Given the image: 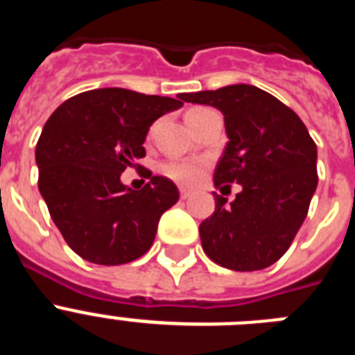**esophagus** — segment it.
<instances>
[{"label":"esophagus","mask_w":355,"mask_h":355,"mask_svg":"<svg viewBox=\"0 0 355 355\" xmlns=\"http://www.w3.org/2000/svg\"><path fill=\"white\" fill-rule=\"evenodd\" d=\"M180 196L181 199H188V197L192 196V190H188V188H180Z\"/></svg>","instance_id":"1"}]
</instances>
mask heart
Here are the masks:
<instances>
[{
  "label": "heart",
  "instance_id": "b5f03b06",
  "mask_svg": "<svg viewBox=\"0 0 355 355\" xmlns=\"http://www.w3.org/2000/svg\"><path fill=\"white\" fill-rule=\"evenodd\" d=\"M208 108H192L187 114V117L200 114ZM163 174L171 178V180L178 181L181 184H196L202 180L205 174V162L200 159H172V162L163 165Z\"/></svg>",
  "mask_w": 355,
  "mask_h": 355
}]
</instances>
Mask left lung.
<instances>
[{
  "mask_svg": "<svg viewBox=\"0 0 355 355\" xmlns=\"http://www.w3.org/2000/svg\"><path fill=\"white\" fill-rule=\"evenodd\" d=\"M181 99L220 110L229 142L213 181L216 188L241 184L229 205L215 193V211L199 225L206 256L236 272L274 265L291 245L318 184L309 131L293 110L254 85Z\"/></svg>",
  "mask_w": 355,
  "mask_h": 355,
  "instance_id": "8db88e82",
  "label": "left lung"
}]
</instances>
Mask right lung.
<instances>
[{
	"instance_id": "1",
	"label": "right lung",
	"mask_w": 355,
	"mask_h": 355,
	"mask_svg": "<svg viewBox=\"0 0 355 355\" xmlns=\"http://www.w3.org/2000/svg\"><path fill=\"white\" fill-rule=\"evenodd\" d=\"M183 94L146 96L96 89L62 103L44 124L35 149L39 190L67 245L96 265H124L150 249L159 216L180 199L178 187L150 175L142 190L121 174L144 158L147 131L183 106Z\"/></svg>"
}]
</instances>
